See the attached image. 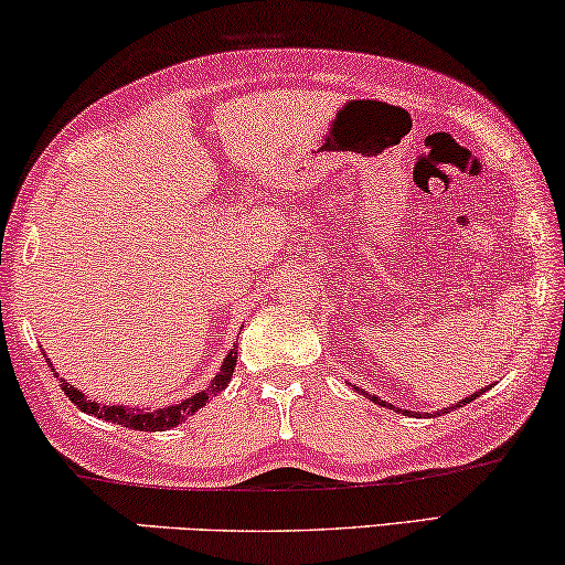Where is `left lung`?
Wrapping results in <instances>:
<instances>
[{
	"mask_svg": "<svg viewBox=\"0 0 565 565\" xmlns=\"http://www.w3.org/2000/svg\"><path fill=\"white\" fill-rule=\"evenodd\" d=\"M352 388H354V385H352ZM489 388H491V385H489ZM489 388H481V391L470 393V396H466V398H460V401H458V404H455V406L439 408V412H435V414H439V416H443V414H450V412H452V408H460V406H466V404H468V401H473V398H478V396H483V393H486V391H489ZM354 391H358V393H360V396H367V398H370V401H373V404H377V406H391V404H388V401H381V398H377V396H370V393H365V391H362V388H354ZM393 408H396V406H393ZM404 414H406V416H422V414H416V412H406V408H404ZM424 416H427V414H424Z\"/></svg>",
	"mask_w": 565,
	"mask_h": 565,
	"instance_id": "8db88e82",
	"label": "left lung"
}]
</instances>
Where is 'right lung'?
Listing matches in <instances>:
<instances>
[{
  "label": "right lung",
  "mask_w": 565,
  "mask_h": 565,
  "mask_svg": "<svg viewBox=\"0 0 565 565\" xmlns=\"http://www.w3.org/2000/svg\"><path fill=\"white\" fill-rule=\"evenodd\" d=\"M236 344L234 350H228L226 358H223V365L218 373H215V377L211 383H207V388L198 391L195 396L184 398L180 401V404H169L164 408H141V406H115V404H97V401H92L89 396H84V393L79 388H74L72 383H66L64 377H58L56 367H53V362L45 358V362H49L51 373L58 377L61 381V391L66 393V398L72 401L74 406H79L82 412H87L92 416H97V419H105V422H113V424H120V427L126 429H138V431H167L177 427V424H182L188 416H192L198 412V408H203L207 401H211L213 396H218V393L226 388V385L231 383V375H234V367H236Z\"/></svg>",
  "instance_id": "obj_1"
}]
</instances>
